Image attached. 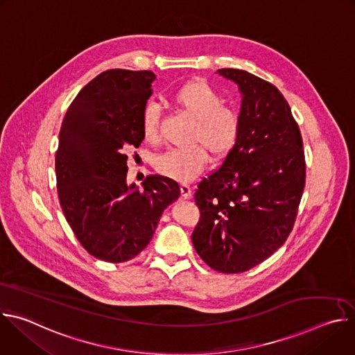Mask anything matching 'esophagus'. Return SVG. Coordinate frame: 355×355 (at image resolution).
I'll use <instances>...</instances> for the list:
<instances>
[{
	"mask_svg": "<svg viewBox=\"0 0 355 355\" xmlns=\"http://www.w3.org/2000/svg\"><path fill=\"white\" fill-rule=\"evenodd\" d=\"M180 191H181V196L188 199L192 196V187L188 185V184H181L180 185Z\"/></svg>",
	"mask_w": 355,
	"mask_h": 355,
	"instance_id": "34e87169",
	"label": "esophagus"
}]
</instances>
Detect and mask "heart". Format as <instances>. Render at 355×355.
<instances>
[{
    "instance_id": "obj_1",
    "label": "heart",
    "mask_w": 355,
    "mask_h": 355,
    "mask_svg": "<svg viewBox=\"0 0 355 355\" xmlns=\"http://www.w3.org/2000/svg\"><path fill=\"white\" fill-rule=\"evenodd\" d=\"M173 105L195 121L191 148L168 150L155 162V168L166 178L191 182L209 162L226 159L234 150L241 132L240 114L223 104V96L205 80H191L171 94ZM141 136L147 143L156 144L162 137L160 112L147 105L141 115Z\"/></svg>"
}]
</instances>
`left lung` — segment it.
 Masks as SVG:
<instances>
[{"mask_svg": "<svg viewBox=\"0 0 355 355\" xmlns=\"http://www.w3.org/2000/svg\"><path fill=\"white\" fill-rule=\"evenodd\" d=\"M241 99V132L222 166L198 184L192 243L211 268L239 274L267 260L293 229L306 182L299 126L279 89L237 69H220Z\"/></svg>", "mask_w": 355, "mask_h": 355, "instance_id": "1", "label": "left lung"}]
</instances>
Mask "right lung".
<instances>
[{"label":"right lung","instance_id":"obj_1","mask_svg":"<svg viewBox=\"0 0 355 355\" xmlns=\"http://www.w3.org/2000/svg\"><path fill=\"white\" fill-rule=\"evenodd\" d=\"M155 73L112 69L73 99L59 135L56 181L67 223L91 256L135 259L150 243L163 211L180 196L174 180L148 175L128 187L126 151L143 141L141 115Z\"/></svg>","mask_w":355,"mask_h":355}]
</instances>
